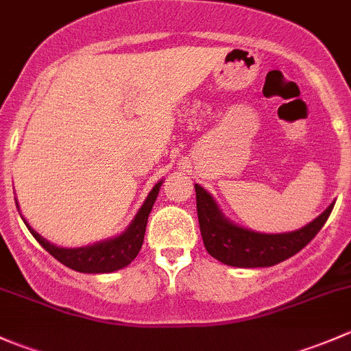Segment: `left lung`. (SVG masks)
Listing matches in <instances>:
<instances>
[{"instance_id": "1", "label": "left lung", "mask_w": 351, "mask_h": 351, "mask_svg": "<svg viewBox=\"0 0 351 351\" xmlns=\"http://www.w3.org/2000/svg\"><path fill=\"white\" fill-rule=\"evenodd\" d=\"M195 192L198 224L205 250L215 260L241 268L271 267L299 253L316 238L335 207V204L329 205L319 217L299 231L285 234H260L229 222L200 185H195Z\"/></svg>"}]
</instances>
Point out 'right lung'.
<instances>
[{"label": "right lung", "instance_id": "obj_1", "mask_svg": "<svg viewBox=\"0 0 351 351\" xmlns=\"http://www.w3.org/2000/svg\"><path fill=\"white\" fill-rule=\"evenodd\" d=\"M159 186H161V182L156 183V186L151 190V193L147 195L141 210L137 212L132 224L129 226V229L123 234H120L115 239H108V241L93 244V246L74 247V250L58 247L54 244L45 241L27 222H23L27 224L28 231L37 239L38 244L45 251H49L56 260L61 261L67 268H71V270L81 271V274H110V271H115L127 267L141 251V246H143L144 241V232H146L147 217H149L151 208H153L156 198H158Z\"/></svg>", "mask_w": 351, "mask_h": 351}]
</instances>
